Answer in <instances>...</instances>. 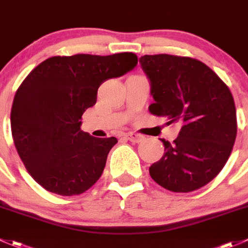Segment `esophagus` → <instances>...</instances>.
Returning a JSON list of instances; mask_svg holds the SVG:
<instances>
[{"label": "esophagus", "mask_w": 248, "mask_h": 248, "mask_svg": "<svg viewBox=\"0 0 248 248\" xmlns=\"http://www.w3.org/2000/svg\"><path fill=\"white\" fill-rule=\"evenodd\" d=\"M126 138L128 139L129 141H132V143H140V141L144 139V137L141 136V134L133 133V132H129V133L126 134Z\"/></svg>", "instance_id": "34e87169"}]
</instances>
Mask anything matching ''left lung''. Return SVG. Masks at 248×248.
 <instances>
[{
	"label": "left lung",
	"mask_w": 248,
	"mask_h": 248,
	"mask_svg": "<svg viewBox=\"0 0 248 248\" xmlns=\"http://www.w3.org/2000/svg\"><path fill=\"white\" fill-rule=\"evenodd\" d=\"M150 80L149 111L182 126L165 154L149 168L151 178L173 193H190L211 182L227 163L237 132L229 87L202 62L170 54L143 55Z\"/></svg>",
	"instance_id": "8db88e82"
}]
</instances>
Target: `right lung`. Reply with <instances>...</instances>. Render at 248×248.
<instances>
[{
	"label": "right lung",
	"mask_w": 248,
	"mask_h": 248,
	"mask_svg": "<svg viewBox=\"0 0 248 248\" xmlns=\"http://www.w3.org/2000/svg\"><path fill=\"white\" fill-rule=\"evenodd\" d=\"M134 53L55 55L38 64L14 95V145L31 177L62 196L85 193L104 170L115 137L81 129L82 115L97 102L99 86L134 69Z\"/></svg>",
	"instance_id": "add662e5"
}]
</instances>
